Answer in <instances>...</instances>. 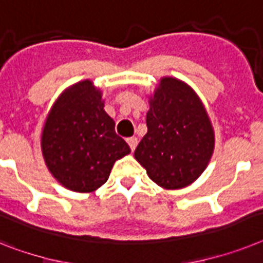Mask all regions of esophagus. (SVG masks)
Returning a JSON list of instances; mask_svg holds the SVG:
<instances>
[{
	"label": "esophagus",
	"instance_id": "34e87169",
	"mask_svg": "<svg viewBox=\"0 0 263 263\" xmlns=\"http://www.w3.org/2000/svg\"><path fill=\"white\" fill-rule=\"evenodd\" d=\"M126 141H127V144H129L130 149H132V152H133L134 149H136V146H137V142H138L137 137H129Z\"/></svg>",
	"mask_w": 263,
	"mask_h": 263
}]
</instances>
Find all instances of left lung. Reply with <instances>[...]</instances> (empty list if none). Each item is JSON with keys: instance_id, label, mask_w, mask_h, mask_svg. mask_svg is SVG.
Returning a JSON list of instances; mask_svg holds the SVG:
<instances>
[{"instance_id": "left-lung-1", "label": "left lung", "mask_w": 263, "mask_h": 263, "mask_svg": "<svg viewBox=\"0 0 263 263\" xmlns=\"http://www.w3.org/2000/svg\"><path fill=\"white\" fill-rule=\"evenodd\" d=\"M147 133L134 157L165 190L190 185L204 172L214 152L211 121L195 91L175 78H162L149 101Z\"/></svg>"}]
</instances>
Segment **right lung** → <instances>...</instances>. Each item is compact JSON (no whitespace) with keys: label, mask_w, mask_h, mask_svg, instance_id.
I'll list each match as a JSON object with an SVG mask.
<instances>
[{"label":"right lung","mask_w":263,"mask_h":263,"mask_svg":"<svg viewBox=\"0 0 263 263\" xmlns=\"http://www.w3.org/2000/svg\"><path fill=\"white\" fill-rule=\"evenodd\" d=\"M102 92L91 80L67 88L52 106L41 151L49 172L63 186L92 192L107 181L114 162L130 153L103 110Z\"/></svg>","instance_id":"1"}]
</instances>
